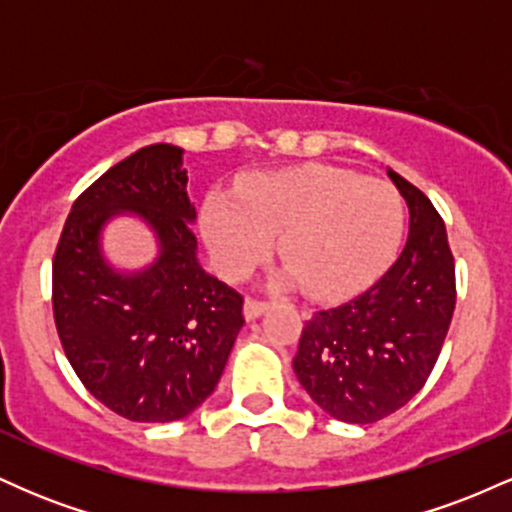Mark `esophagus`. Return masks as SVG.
Returning <instances> with one entry per match:
<instances>
[{
  "label": "esophagus",
  "instance_id": "esophagus-1",
  "mask_svg": "<svg viewBox=\"0 0 512 512\" xmlns=\"http://www.w3.org/2000/svg\"><path fill=\"white\" fill-rule=\"evenodd\" d=\"M267 308H269L267 301H257V298H245V305H243L245 320H255V317H260Z\"/></svg>",
  "mask_w": 512,
  "mask_h": 512
}]
</instances>
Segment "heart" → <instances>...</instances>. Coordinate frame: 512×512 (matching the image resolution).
Wrapping results in <instances>:
<instances>
[{
	"label": "heart",
	"mask_w": 512,
	"mask_h": 512,
	"mask_svg": "<svg viewBox=\"0 0 512 512\" xmlns=\"http://www.w3.org/2000/svg\"><path fill=\"white\" fill-rule=\"evenodd\" d=\"M402 223V199L387 182L322 163L248 175L236 195L211 192L202 207V236L228 279L248 274L279 236L289 279L320 301L356 293L383 272Z\"/></svg>",
	"instance_id": "b5f03b06"
}]
</instances>
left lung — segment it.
I'll return each instance as SVG.
<instances>
[{"mask_svg": "<svg viewBox=\"0 0 512 512\" xmlns=\"http://www.w3.org/2000/svg\"><path fill=\"white\" fill-rule=\"evenodd\" d=\"M409 207V236L361 296L305 320L293 370L313 402L346 424L402 409L436 366L452 310L455 260L445 223L419 187L387 170Z\"/></svg>", "mask_w": 512, "mask_h": 512, "instance_id": "1", "label": "left lung"}]
</instances>
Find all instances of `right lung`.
Returning a JSON list of instances; mask_svg holds the SVG:
<instances>
[{"mask_svg": "<svg viewBox=\"0 0 512 512\" xmlns=\"http://www.w3.org/2000/svg\"><path fill=\"white\" fill-rule=\"evenodd\" d=\"M155 228L159 260L137 275L102 260L117 213ZM182 149L151 144L88 185L52 260V313L64 354L98 402L142 424H168L214 392L243 327V296L199 267Z\"/></svg>", "mask_w": 512, "mask_h": 512, "instance_id": "obj_1", "label": "right lung"}]
</instances>
